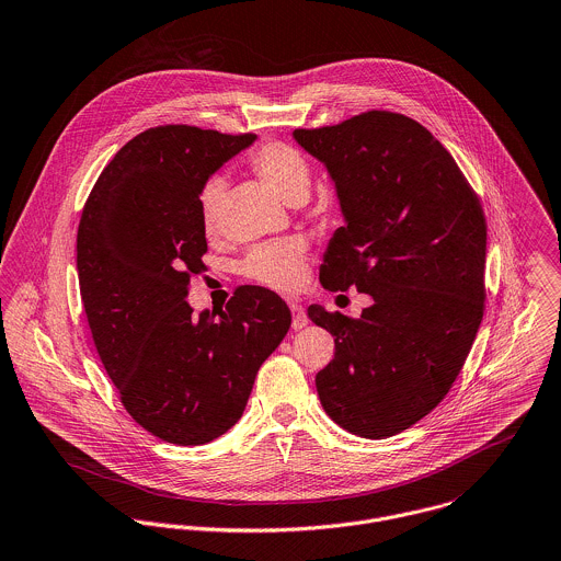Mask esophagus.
<instances>
[{"label": "esophagus", "instance_id": "obj_1", "mask_svg": "<svg viewBox=\"0 0 561 561\" xmlns=\"http://www.w3.org/2000/svg\"><path fill=\"white\" fill-rule=\"evenodd\" d=\"M289 309H291V316H294V320H291V327H294V331H300V329H305L307 324H309V318H307V313H305V309L300 307V305H289Z\"/></svg>", "mask_w": 561, "mask_h": 561}]
</instances>
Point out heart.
Returning <instances> with one entry per match:
<instances>
[{"label":"heart","mask_w":561,"mask_h":561,"mask_svg":"<svg viewBox=\"0 0 561 561\" xmlns=\"http://www.w3.org/2000/svg\"><path fill=\"white\" fill-rule=\"evenodd\" d=\"M252 172L280 199L307 195L311 172L307 159L287 144H263L250 154ZM224 202V183L208 181L199 193V217L206 234L219 226V210ZM243 276L272 289L289 291L300 285L305 274V241L280 239L256 245L241 263Z\"/></svg>","instance_id":"b5f03b06"}]
</instances>
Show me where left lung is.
<instances>
[{
    "mask_svg": "<svg viewBox=\"0 0 561 561\" xmlns=\"http://www.w3.org/2000/svg\"><path fill=\"white\" fill-rule=\"evenodd\" d=\"M294 139L344 215L320 280L373 300L359 320L309 307L335 337L318 396L342 428L385 439L433 411L463 368L483 320L485 217L448 150L404 115L370 111Z\"/></svg>",
    "mask_w": 561,
    "mask_h": 561,
    "instance_id": "obj_1",
    "label": "left lung"
}]
</instances>
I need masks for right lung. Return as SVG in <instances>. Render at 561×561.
I'll use <instances>...</instances> for the list:
<instances>
[{"label": "right lung", "instance_id": "right-lung-1", "mask_svg": "<svg viewBox=\"0 0 561 561\" xmlns=\"http://www.w3.org/2000/svg\"><path fill=\"white\" fill-rule=\"evenodd\" d=\"M254 141L150 128L104 168L78 226L80 296L100 359L126 411L170 444H206L234 426L291 327L265 287H239L217 318H195L185 300L206 252L199 193Z\"/></svg>", "mask_w": 561, "mask_h": 561}]
</instances>
